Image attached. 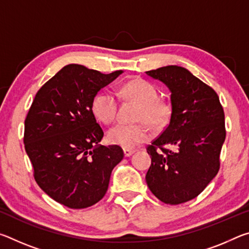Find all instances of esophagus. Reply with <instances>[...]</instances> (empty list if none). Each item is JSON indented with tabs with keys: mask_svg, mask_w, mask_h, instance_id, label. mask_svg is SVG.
I'll use <instances>...</instances> for the list:
<instances>
[{
	"mask_svg": "<svg viewBox=\"0 0 249 249\" xmlns=\"http://www.w3.org/2000/svg\"><path fill=\"white\" fill-rule=\"evenodd\" d=\"M124 156L125 157H129V156H132L135 151L133 149H128V148H124Z\"/></svg>",
	"mask_w": 249,
	"mask_h": 249,
	"instance_id": "34e87169",
	"label": "esophagus"
}]
</instances>
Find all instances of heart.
Listing matches in <instances>:
<instances>
[{
    "label": "heart",
    "instance_id": "b5f03b06",
    "mask_svg": "<svg viewBox=\"0 0 249 249\" xmlns=\"http://www.w3.org/2000/svg\"><path fill=\"white\" fill-rule=\"evenodd\" d=\"M122 93L141 105L137 121L145 122L155 129L162 128L169 122L171 105L167 101L159 99V92L151 83L142 79L130 80L122 87ZM91 107L96 119L108 124L116 117L119 100L114 92L104 89L94 95ZM145 123L116 124L108 130V141L123 148H134L150 136Z\"/></svg>",
    "mask_w": 249,
    "mask_h": 249
}]
</instances>
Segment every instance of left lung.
Masks as SVG:
<instances>
[{
  "instance_id": "obj_1",
  "label": "left lung",
  "mask_w": 249,
  "mask_h": 249,
  "mask_svg": "<svg viewBox=\"0 0 249 249\" xmlns=\"http://www.w3.org/2000/svg\"><path fill=\"white\" fill-rule=\"evenodd\" d=\"M146 74L169 89L172 109L166 129L147 147L151 165L146 182L163 203H184L199 196L220 169L224 111L216 92L183 67L166 66Z\"/></svg>"
}]
</instances>
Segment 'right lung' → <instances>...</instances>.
<instances>
[{
	"label": "right lung",
	"instance_id": "obj_1",
	"mask_svg": "<svg viewBox=\"0 0 249 249\" xmlns=\"http://www.w3.org/2000/svg\"><path fill=\"white\" fill-rule=\"evenodd\" d=\"M122 73L67 65L37 92L25 120V150L37 184L70 209L102 199L124 157L120 146L99 144L104 133L91 107L94 95Z\"/></svg>",
	"mask_w": 249,
	"mask_h": 249
}]
</instances>
